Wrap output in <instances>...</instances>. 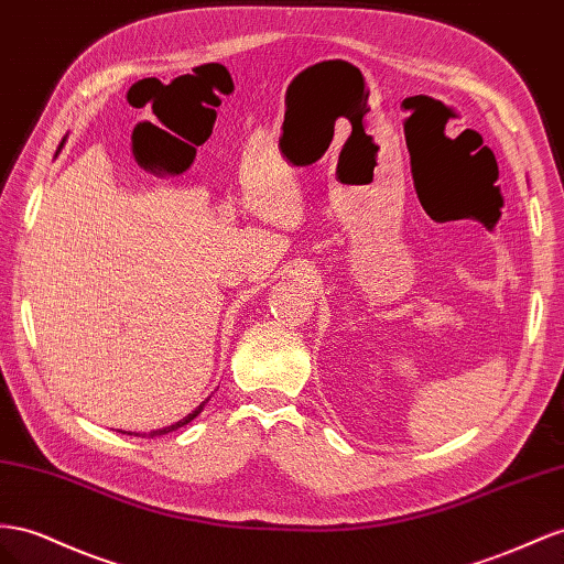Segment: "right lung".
I'll list each match as a JSON object with an SVG mask.
<instances>
[{"label": "right lung", "instance_id": "1", "mask_svg": "<svg viewBox=\"0 0 564 564\" xmlns=\"http://www.w3.org/2000/svg\"><path fill=\"white\" fill-rule=\"evenodd\" d=\"M204 410V403L196 408V410H192V413L185 417V420H180V422H175V424H171V427H163V430H156V432H151V436H159V434H169V432H173V430H177V427H185L187 422H192L196 415H199ZM120 434H130L132 436V432H120ZM134 436H140V434H134Z\"/></svg>", "mask_w": 564, "mask_h": 564}]
</instances>
